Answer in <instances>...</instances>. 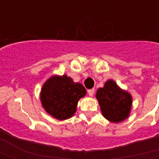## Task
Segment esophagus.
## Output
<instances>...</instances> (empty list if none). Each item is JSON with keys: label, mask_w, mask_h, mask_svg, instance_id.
<instances>
[{"label": "esophagus", "mask_w": 159, "mask_h": 159, "mask_svg": "<svg viewBox=\"0 0 159 159\" xmlns=\"http://www.w3.org/2000/svg\"><path fill=\"white\" fill-rule=\"evenodd\" d=\"M88 93H89V96L92 97L93 95V93H94V89H89L88 90Z\"/></svg>", "instance_id": "34e87169"}]
</instances>
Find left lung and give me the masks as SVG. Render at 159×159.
Segmentation results:
<instances>
[{
	"label": "left lung",
	"mask_w": 159,
	"mask_h": 159,
	"mask_svg": "<svg viewBox=\"0 0 159 159\" xmlns=\"http://www.w3.org/2000/svg\"><path fill=\"white\" fill-rule=\"evenodd\" d=\"M96 99L104 117L111 123L123 122L129 116L132 96L120 89L113 80H108L103 88L97 90Z\"/></svg>",
	"instance_id": "left-lung-1"
}]
</instances>
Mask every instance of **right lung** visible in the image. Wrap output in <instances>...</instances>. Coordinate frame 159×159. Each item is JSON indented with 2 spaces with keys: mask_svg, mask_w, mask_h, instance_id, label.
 I'll return each mask as SVG.
<instances>
[{
  "mask_svg": "<svg viewBox=\"0 0 159 159\" xmlns=\"http://www.w3.org/2000/svg\"><path fill=\"white\" fill-rule=\"evenodd\" d=\"M85 88L67 76H52L43 84L40 94L42 107L56 119L66 120L75 114L78 100L86 95Z\"/></svg>",
  "mask_w": 159,
  "mask_h": 159,
  "instance_id": "1",
  "label": "right lung"
}]
</instances>
